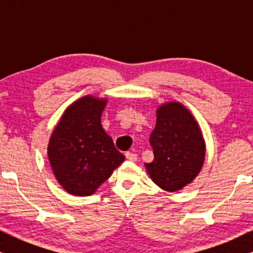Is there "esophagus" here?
Here are the masks:
<instances>
[{"label": "esophagus", "mask_w": 253, "mask_h": 253, "mask_svg": "<svg viewBox=\"0 0 253 253\" xmlns=\"http://www.w3.org/2000/svg\"><path fill=\"white\" fill-rule=\"evenodd\" d=\"M126 158L127 159V160H130V161H137V159H138V157H137V154L136 153H132V152H126Z\"/></svg>", "instance_id": "34e87169"}]
</instances>
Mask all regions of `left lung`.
<instances>
[{
    "instance_id": "8db88e82",
    "label": "left lung",
    "mask_w": 253,
    "mask_h": 253,
    "mask_svg": "<svg viewBox=\"0 0 253 253\" xmlns=\"http://www.w3.org/2000/svg\"><path fill=\"white\" fill-rule=\"evenodd\" d=\"M150 143L154 159L145 167L152 181L165 191H178L199 174L205 160V141L195 117L182 103L159 107Z\"/></svg>"
}]
</instances>
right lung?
I'll use <instances>...</instances> for the list:
<instances>
[{
	"instance_id": "right-lung-1",
	"label": "right lung",
	"mask_w": 253,
	"mask_h": 253,
	"mask_svg": "<svg viewBox=\"0 0 253 253\" xmlns=\"http://www.w3.org/2000/svg\"><path fill=\"white\" fill-rule=\"evenodd\" d=\"M107 99L83 96L65 109L51 133L48 159L58 183L75 196L96 191L126 157L101 126Z\"/></svg>"
}]
</instances>
